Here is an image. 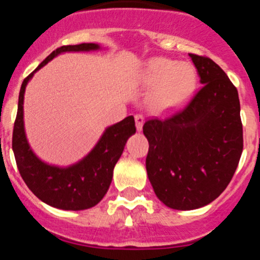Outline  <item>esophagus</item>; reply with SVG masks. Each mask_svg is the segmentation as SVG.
Wrapping results in <instances>:
<instances>
[{"mask_svg": "<svg viewBox=\"0 0 260 260\" xmlns=\"http://www.w3.org/2000/svg\"><path fill=\"white\" fill-rule=\"evenodd\" d=\"M135 124H136V129L138 131L143 130V124H144V116L140 114L135 115Z\"/></svg>", "mask_w": 260, "mask_h": 260, "instance_id": "1", "label": "esophagus"}]
</instances>
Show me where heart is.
I'll list each match as a JSON object with an SVG mask.
<instances>
[{"mask_svg":"<svg viewBox=\"0 0 260 260\" xmlns=\"http://www.w3.org/2000/svg\"><path fill=\"white\" fill-rule=\"evenodd\" d=\"M143 77L148 86H152L149 92V103L157 110L175 108L183 104L197 86L194 66L164 57L150 60Z\"/></svg>","mask_w":260,"mask_h":260,"instance_id":"obj_1","label":"heart"}]
</instances>
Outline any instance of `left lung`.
<instances>
[{"instance_id":"obj_1","label":"left lung","mask_w":260,"mask_h":260,"mask_svg":"<svg viewBox=\"0 0 260 260\" xmlns=\"http://www.w3.org/2000/svg\"><path fill=\"white\" fill-rule=\"evenodd\" d=\"M202 89L184 108L146 120V171L156 197L171 209L209 204L225 190L243 151L238 90L207 56L189 53Z\"/></svg>"}]
</instances>
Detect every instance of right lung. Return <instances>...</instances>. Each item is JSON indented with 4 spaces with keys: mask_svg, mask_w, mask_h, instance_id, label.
Returning <instances> with one entry per match:
<instances>
[{
    "mask_svg": "<svg viewBox=\"0 0 260 260\" xmlns=\"http://www.w3.org/2000/svg\"><path fill=\"white\" fill-rule=\"evenodd\" d=\"M96 44L69 45L50 53L39 68L21 85L18 108L12 134V150L16 164L28 189L46 204L63 210H84L95 207L108 192L115 164L124 151L125 144L135 134L134 116H127L108 127L96 146L81 161L69 168H58L41 161L34 154L23 127V93L27 82L37 70L55 56L71 51L98 50Z\"/></svg>",
    "mask_w": 260,
    "mask_h": 260,
    "instance_id": "1",
    "label": "right lung"
}]
</instances>
